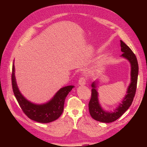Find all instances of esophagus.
I'll list each match as a JSON object with an SVG mask.
<instances>
[{
  "label": "esophagus",
  "instance_id": "34e87169",
  "mask_svg": "<svg viewBox=\"0 0 147 147\" xmlns=\"http://www.w3.org/2000/svg\"><path fill=\"white\" fill-rule=\"evenodd\" d=\"M86 83V78L85 77H81L78 80V84L80 85H84Z\"/></svg>",
  "mask_w": 147,
  "mask_h": 147
}]
</instances>
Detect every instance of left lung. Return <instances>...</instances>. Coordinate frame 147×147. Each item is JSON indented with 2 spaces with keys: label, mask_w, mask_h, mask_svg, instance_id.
Listing matches in <instances>:
<instances>
[{
  "label": "left lung",
  "mask_w": 147,
  "mask_h": 147,
  "mask_svg": "<svg viewBox=\"0 0 147 147\" xmlns=\"http://www.w3.org/2000/svg\"><path fill=\"white\" fill-rule=\"evenodd\" d=\"M120 43L121 47V51L123 53L121 56L127 59L131 63V81L127 89V94L122 101V104H120L117 109L111 112H105L102 109L99 103L98 92L96 89V82L92 83L91 97L88 104L89 111L93 119L102 123H112L122 116L132 104L136 94L138 73H139V65H138L137 57L131 48L126 43H124L122 40H120Z\"/></svg>",
  "instance_id": "obj_1"
}]
</instances>
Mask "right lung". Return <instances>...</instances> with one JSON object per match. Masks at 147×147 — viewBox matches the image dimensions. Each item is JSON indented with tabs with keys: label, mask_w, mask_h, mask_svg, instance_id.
<instances>
[{
	"label": "right lung",
	"mask_w": 147,
	"mask_h": 147,
	"mask_svg": "<svg viewBox=\"0 0 147 147\" xmlns=\"http://www.w3.org/2000/svg\"><path fill=\"white\" fill-rule=\"evenodd\" d=\"M11 84L13 93L24 114L29 118L42 123H50L61 116L63 112L66 97L74 88V86H67L60 89L53 98L45 104L36 105L31 103L21 94L17 86L14 64L12 67Z\"/></svg>",
	"instance_id": "1"
}]
</instances>
